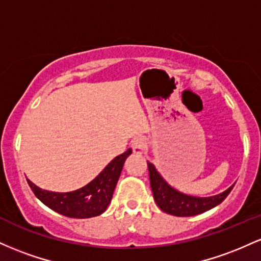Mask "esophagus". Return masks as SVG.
Here are the masks:
<instances>
[{
    "label": "esophagus",
    "mask_w": 261,
    "mask_h": 261,
    "mask_svg": "<svg viewBox=\"0 0 261 261\" xmlns=\"http://www.w3.org/2000/svg\"><path fill=\"white\" fill-rule=\"evenodd\" d=\"M131 148H133L134 153L136 154H143L147 149V139L143 136L136 137L131 143Z\"/></svg>",
    "instance_id": "1"
}]
</instances>
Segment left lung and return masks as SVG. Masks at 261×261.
<instances>
[{
  "label": "left lung",
  "mask_w": 261,
  "mask_h": 261,
  "mask_svg": "<svg viewBox=\"0 0 261 261\" xmlns=\"http://www.w3.org/2000/svg\"><path fill=\"white\" fill-rule=\"evenodd\" d=\"M147 164L154 201L162 211L173 215V216H195V215L202 214V212L216 207L228 196L230 190L234 187V184H233L223 193L208 197L187 195V194H182L170 187L151 162H147Z\"/></svg>",
  "instance_id": "left-lung-1"
}]
</instances>
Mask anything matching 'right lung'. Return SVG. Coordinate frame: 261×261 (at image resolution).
Masks as SVG:
<instances>
[{"instance_id": "obj_1", "label": "right lung", "mask_w": 261, "mask_h": 261, "mask_svg": "<svg viewBox=\"0 0 261 261\" xmlns=\"http://www.w3.org/2000/svg\"><path fill=\"white\" fill-rule=\"evenodd\" d=\"M131 149L115 157L91 182L68 193H55L37 187L29 179L28 184L35 196L44 205L60 215L71 218H89L99 216L109 206L122 167Z\"/></svg>"}]
</instances>
